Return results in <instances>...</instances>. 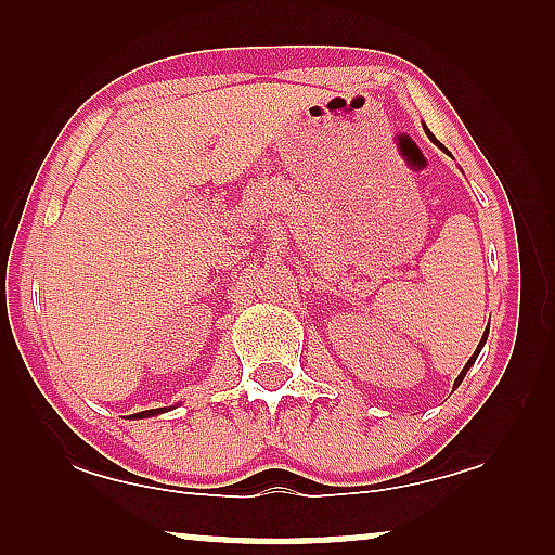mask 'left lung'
Instances as JSON below:
<instances>
[{
  "instance_id": "obj_1",
  "label": "left lung",
  "mask_w": 555,
  "mask_h": 555,
  "mask_svg": "<svg viewBox=\"0 0 555 555\" xmlns=\"http://www.w3.org/2000/svg\"><path fill=\"white\" fill-rule=\"evenodd\" d=\"M424 133H427L431 141H435V135H431V131H429V128H427V126H424ZM435 143H437V141H435ZM437 146H439V143H437ZM488 333H490V325H488V328H485V333H482V338H480V344H477V348H475V353H473V356H469V361L465 363V369H462V371H460V376H457V378H454V386H460V384H462V378H465V374H467V371H469V369H473V363L477 361V356H480V351H482L485 340H488Z\"/></svg>"
}]
</instances>
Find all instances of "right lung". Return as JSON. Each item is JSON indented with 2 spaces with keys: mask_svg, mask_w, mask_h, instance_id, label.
<instances>
[{
  "mask_svg": "<svg viewBox=\"0 0 555 555\" xmlns=\"http://www.w3.org/2000/svg\"><path fill=\"white\" fill-rule=\"evenodd\" d=\"M173 406H162V409H149V412H139V414H131V420H146V416H156V414H164L169 412Z\"/></svg>",
  "mask_w": 555,
  "mask_h": 555,
  "instance_id": "add662e5",
  "label": "right lung"
}]
</instances>
